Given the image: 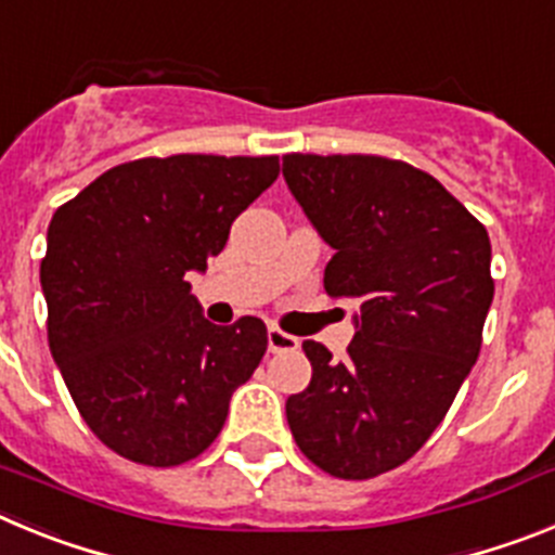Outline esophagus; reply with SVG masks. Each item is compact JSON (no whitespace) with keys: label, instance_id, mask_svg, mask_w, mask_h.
I'll use <instances>...</instances> for the list:
<instances>
[{"label":"esophagus","instance_id":"esophagus-1","mask_svg":"<svg viewBox=\"0 0 555 555\" xmlns=\"http://www.w3.org/2000/svg\"><path fill=\"white\" fill-rule=\"evenodd\" d=\"M267 341H269V352H286V350H297V347H300V338L292 336V333H286V331H281L278 325H269Z\"/></svg>","mask_w":555,"mask_h":555}]
</instances>
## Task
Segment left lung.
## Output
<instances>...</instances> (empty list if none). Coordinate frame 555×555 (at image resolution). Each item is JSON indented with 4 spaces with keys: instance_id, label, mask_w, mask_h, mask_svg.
<instances>
[{
    "instance_id": "8db88e82",
    "label": "left lung",
    "mask_w": 555,
    "mask_h": 555,
    "mask_svg": "<svg viewBox=\"0 0 555 555\" xmlns=\"http://www.w3.org/2000/svg\"><path fill=\"white\" fill-rule=\"evenodd\" d=\"M283 178L336 249L331 297L361 300L347 356L302 341L311 384L286 400L294 442L366 480L423 448L478 361L494 297L489 233L428 171L384 155H283Z\"/></svg>"
}]
</instances>
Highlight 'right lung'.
I'll return each mask as SVG.
<instances>
[{"instance_id": "obj_1", "label": "right lung", "mask_w": 555, "mask_h": 555, "mask_svg": "<svg viewBox=\"0 0 555 555\" xmlns=\"http://www.w3.org/2000/svg\"><path fill=\"white\" fill-rule=\"evenodd\" d=\"M278 155H169L113 166L49 222L41 286L49 350L86 425L146 467L214 444L230 397L261 364L267 325H210L185 272L208 267Z\"/></svg>"}]
</instances>
